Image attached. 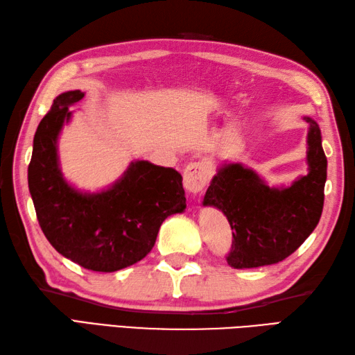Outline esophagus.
Here are the masks:
<instances>
[{
    "instance_id": "34e87169",
    "label": "esophagus",
    "mask_w": 355,
    "mask_h": 355,
    "mask_svg": "<svg viewBox=\"0 0 355 355\" xmlns=\"http://www.w3.org/2000/svg\"><path fill=\"white\" fill-rule=\"evenodd\" d=\"M209 169L205 163L195 162L186 166L183 172V186L187 192L197 193L202 191V187L207 184Z\"/></svg>"
}]
</instances>
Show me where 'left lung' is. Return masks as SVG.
Instances as JSON below:
<instances>
[{
  "label": "left lung",
  "instance_id": "1",
  "mask_svg": "<svg viewBox=\"0 0 355 355\" xmlns=\"http://www.w3.org/2000/svg\"><path fill=\"white\" fill-rule=\"evenodd\" d=\"M306 173L290 184L270 186L244 163L224 160L202 200L227 216L233 230L227 263L233 268L271 266L288 258L318 225L323 209L327 157L320 128L305 116Z\"/></svg>",
  "mask_w": 355,
  "mask_h": 355
}]
</instances>
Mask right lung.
<instances>
[{
	"label": "right lung",
	"instance_id": "1",
	"mask_svg": "<svg viewBox=\"0 0 355 355\" xmlns=\"http://www.w3.org/2000/svg\"><path fill=\"white\" fill-rule=\"evenodd\" d=\"M65 92L37 125L28 164V191L49 243L80 267L112 273L141 261L153 250L162 223L183 214L186 197L178 171L134 160L114 183L80 191L64 177L59 135L73 119L70 107L84 99Z\"/></svg>",
	"mask_w": 355,
	"mask_h": 355
}]
</instances>
